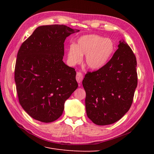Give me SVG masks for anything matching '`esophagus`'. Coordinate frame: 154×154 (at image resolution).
<instances>
[{
	"mask_svg": "<svg viewBox=\"0 0 154 154\" xmlns=\"http://www.w3.org/2000/svg\"><path fill=\"white\" fill-rule=\"evenodd\" d=\"M76 81L78 83H82L83 79V74L80 72H78L77 74H76Z\"/></svg>",
	"mask_w": 154,
	"mask_h": 154,
	"instance_id": "1",
	"label": "esophagus"
}]
</instances>
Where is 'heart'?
<instances>
[{"label":"heart","instance_id":"obj_1","mask_svg":"<svg viewBox=\"0 0 154 154\" xmlns=\"http://www.w3.org/2000/svg\"><path fill=\"white\" fill-rule=\"evenodd\" d=\"M115 51L112 40L97 35H87L79 38L77 44H71L67 59L72 65L79 63L82 55H86L85 64L91 69H99L109 62Z\"/></svg>","mask_w":154,"mask_h":154}]
</instances>
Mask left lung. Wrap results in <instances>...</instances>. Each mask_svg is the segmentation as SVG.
Instances as JSON below:
<instances>
[{"label":"left lung","instance_id":"obj_1","mask_svg":"<svg viewBox=\"0 0 154 154\" xmlns=\"http://www.w3.org/2000/svg\"><path fill=\"white\" fill-rule=\"evenodd\" d=\"M119 42L109 62L97 71H88L82 82L87 117L97 125L122 118L132 105L137 87L136 56L124 40Z\"/></svg>","mask_w":154,"mask_h":154}]
</instances>
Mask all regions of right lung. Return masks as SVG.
Masks as SVG:
<instances>
[{"label": "right lung", "mask_w": 154, "mask_h": 154, "mask_svg": "<svg viewBox=\"0 0 154 154\" xmlns=\"http://www.w3.org/2000/svg\"><path fill=\"white\" fill-rule=\"evenodd\" d=\"M78 31L65 25L40 26L18 50L15 67L18 101L39 122L58 119L78 86L75 69L62 60L65 40Z\"/></svg>", "instance_id": "obj_1"}]
</instances>
